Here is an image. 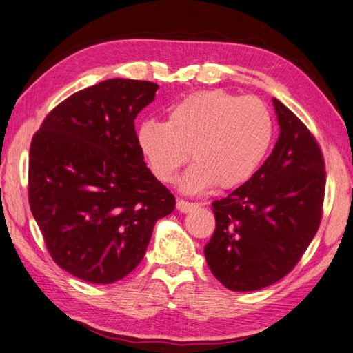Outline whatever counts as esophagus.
<instances>
[{
  "mask_svg": "<svg viewBox=\"0 0 353 353\" xmlns=\"http://www.w3.org/2000/svg\"><path fill=\"white\" fill-rule=\"evenodd\" d=\"M196 207H197L196 203L187 202V201H183V199H179V201H177V210L181 211V213H188V211H191Z\"/></svg>",
  "mask_w": 353,
  "mask_h": 353,
  "instance_id": "1",
  "label": "esophagus"
}]
</instances>
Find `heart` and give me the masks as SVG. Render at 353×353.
<instances>
[{"label":"heart","mask_w":353,"mask_h":353,"mask_svg":"<svg viewBox=\"0 0 353 353\" xmlns=\"http://www.w3.org/2000/svg\"><path fill=\"white\" fill-rule=\"evenodd\" d=\"M273 137V120L264 101L223 89L199 91L172 105L166 121L146 120L137 142L160 182L170 183L191 156L196 162L181 188L197 194L214 187L241 185L254 174Z\"/></svg>","instance_id":"1"}]
</instances>
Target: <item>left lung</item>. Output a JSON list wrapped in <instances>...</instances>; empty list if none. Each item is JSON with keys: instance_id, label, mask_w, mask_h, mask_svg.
Returning a JSON list of instances; mask_svg holds the SVG:
<instances>
[{"instance_id": "8db88e82", "label": "left lung", "mask_w": 353, "mask_h": 353, "mask_svg": "<svg viewBox=\"0 0 353 353\" xmlns=\"http://www.w3.org/2000/svg\"><path fill=\"white\" fill-rule=\"evenodd\" d=\"M279 137L272 154L243 185L214 201L216 230L205 245L211 273L233 292L278 283L298 264L318 232L325 190L315 137L273 99Z\"/></svg>"}]
</instances>
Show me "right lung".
Returning <instances> with one entry per match:
<instances>
[{"mask_svg": "<svg viewBox=\"0 0 353 353\" xmlns=\"http://www.w3.org/2000/svg\"><path fill=\"white\" fill-rule=\"evenodd\" d=\"M156 83L112 79L54 108L30 143L29 205L52 259L72 276L112 284L143 259L176 199L143 160L134 120Z\"/></svg>", "mask_w": 353, "mask_h": 353, "instance_id": "add662e5", "label": "right lung"}]
</instances>
